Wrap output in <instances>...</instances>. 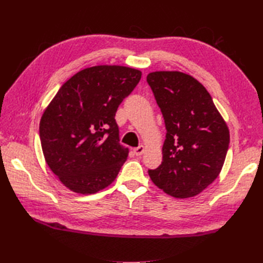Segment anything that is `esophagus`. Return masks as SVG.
<instances>
[{
	"mask_svg": "<svg viewBox=\"0 0 263 263\" xmlns=\"http://www.w3.org/2000/svg\"><path fill=\"white\" fill-rule=\"evenodd\" d=\"M133 153H135L136 156H141L144 153V147L143 146H139V147L133 149Z\"/></svg>",
	"mask_w": 263,
	"mask_h": 263,
	"instance_id": "obj_1",
	"label": "esophagus"
}]
</instances>
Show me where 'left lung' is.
<instances>
[{
    "mask_svg": "<svg viewBox=\"0 0 263 263\" xmlns=\"http://www.w3.org/2000/svg\"><path fill=\"white\" fill-rule=\"evenodd\" d=\"M147 82L163 113L166 139L163 161L149 176L171 197L198 195L214 182L224 165L230 130L210 93L192 76L156 71Z\"/></svg>",
    "mask_w": 263,
    "mask_h": 263,
    "instance_id": "obj_1",
    "label": "left lung"
}]
</instances>
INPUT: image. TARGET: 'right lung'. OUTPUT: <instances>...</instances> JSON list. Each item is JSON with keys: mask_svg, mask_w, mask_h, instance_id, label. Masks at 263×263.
<instances>
[{"mask_svg": "<svg viewBox=\"0 0 263 263\" xmlns=\"http://www.w3.org/2000/svg\"><path fill=\"white\" fill-rule=\"evenodd\" d=\"M141 79L121 65L83 69L66 81L39 123L44 157L61 183L92 194L114 182L128 149L120 143L115 114Z\"/></svg>", "mask_w": 263, "mask_h": 263, "instance_id": "right-lung-1", "label": "right lung"}]
</instances>
